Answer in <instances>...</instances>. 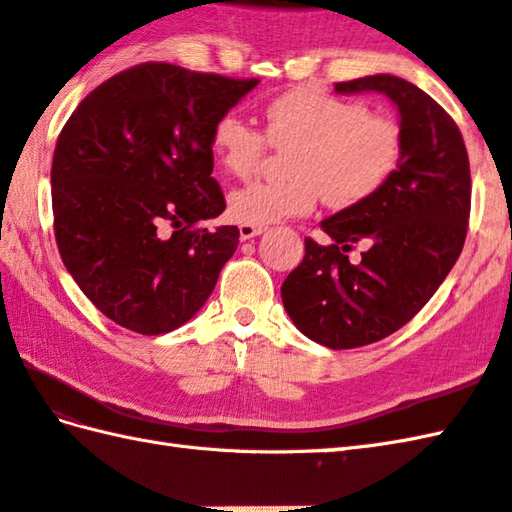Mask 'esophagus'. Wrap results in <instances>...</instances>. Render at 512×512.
<instances>
[{
    "label": "esophagus",
    "mask_w": 512,
    "mask_h": 512,
    "mask_svg": "<svg viewBox=\"0 0 512 512\" xmlns=\"http://www.w3.org/2000/svg\"><path fill=\"white\" fill-rule=\"evenodd\" d=\"M264 233V226H253V224H239V237L244 239H253V237H257V235H262Z\"/></svg>",
    "instance_id": "esophagus-1"
}]
</instances>
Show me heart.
<instances>
[{
    "instance_id": "b5f03b06",
    "label": "heart",
    "mask_w": 512,
    "mask_h": 512,
    "mask_svg": "<svg viewBox=\"0 0 512 512\" xmlns=\"http://www.w3.org/2000/svg\"><path fill=\"white\" fill-rule=\"evenodd\" d=\"M264 118V134L231 112L211 129L213 154L235 178L253 176L266 145L286 149L288 178L231 193L228 215L239 224L268 226L306 215L321 193L332 209H350L374 198L400 165V125L361 101L297 88L270 101Z\"/></svg>"
}]
</instances>
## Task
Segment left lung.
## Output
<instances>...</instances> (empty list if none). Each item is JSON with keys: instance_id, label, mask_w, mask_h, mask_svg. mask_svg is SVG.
<instances>
[{"instance_id": "obj_1", "label": "left lung", "mask_w": 512, "mask_h": 512, "mask_svg": "<svg viewBox=\"0 0 512 512\" xmlns=\"http://www.w3.org/2000/svg\"><path fill=\"white\" fill-rule=\"evenodd\" d=\"M334 90L380 92L398 107L400 165L374 198L321 222L332 244L306 237L281 299L308 339L352 350L400 330L447 279L469 228L471 169L458 125L413 83L374 74ZM354 243L366 246L356 267L346 257Z\"/></svg>"}]
</instances>
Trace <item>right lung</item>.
<instances>
[{"label":"right lung","mask_w":512,"mask_h":512,"mask_svg":"<svg viewBox=\"0 0 512 512\" xmlns=\"http://www.w3.org/2000/svg\"><path fill=\"white\" fill-rule=\"evenodd\" d=\"M257 83L140 63L92 90L61 129L54 237L107 319L156 336L211 297L239 242L237 226H195L226 209L211 176V129Z\"/></svg>","instance_id":"right-lung-1"}]
</instances>
